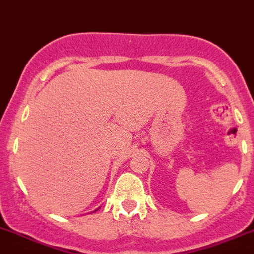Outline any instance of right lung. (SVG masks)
Wrapping results in <instances>:
<instances>
[{"label": "right lung", "mask_w": 254, "mask_h": 254, "mask_svg": "<svg viewBox=\"0 0 254 254\" xmlns=\"http://www.w3.org/2000/svg\"><path fill=\"white\" fill-rule=\"evenodd\" d=\"M96 210H98V209H96ZM96 210H95V211H96Z\"/></svg>", "instance_id": "1"}]
</instances>
